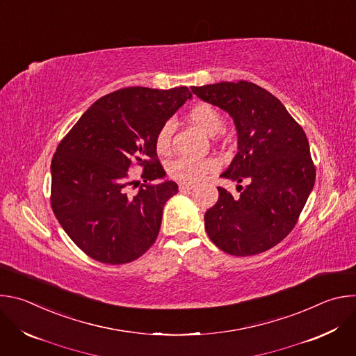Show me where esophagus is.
<instances>
[{
	"instance_id": "34e87169",
	"label": "esophagus",
	"mask_w": 356,
	"mask_h": 356,
	"mask_svg": "<svg viewBox=\"0 0 356 356\" xmlns=\"http://www.w3.org/2000/svg\"><path fill=\"white\" fill-rule=\"evenodd\" d=\"M193 188H194L193 184H187V183H180V184H179V190L183 191V193L190 191V190H193Z\"/></svg>"
}]
</instances>
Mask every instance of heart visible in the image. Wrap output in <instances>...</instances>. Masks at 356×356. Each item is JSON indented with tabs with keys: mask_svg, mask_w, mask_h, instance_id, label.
<instances>
[{
	"mask_svg": "<svg viewBox=\"0 0 356 356\" xmlns=\"http://www.w3.org/2000/svg\"><path fill=\"white\" fill-rule=\"evenodd\" d=\"M190 121L209 135H217L224 128L221 113L209 103H198L188 111ZM173 121H166L158 129L155 136V147L159 154H168L173 145ZM218 169V162L214 158H190L180 156L168 163V175L180 183L194 184L204 179L206 175Z\"/></svg>",
	"mask_w": 356,
	"mask_h": 356,
	"instance_id": "1",
	"label": "heart"
}]
</instances>
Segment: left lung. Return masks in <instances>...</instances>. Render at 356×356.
Masks as SVG:
<instances>
[{
  "label": "left lung",
  "instance_id": "1",
  "mask_svg": "<svg viewBox=\"0 0 356 356\" xmlns=\"http://www.w3.org/2000/svg\"><path fill=\"white\" fill-rule=\"evenodd\" d=\"M201 99L227 111L238 131V154L221 177L248 180L239 198L218 187L204 216L210 239L235 257L265 252L294 228L316 181L306 132L280 99L250 81L191 87Z\"/></svg>",
  "mask_w": 356,
  "mask_h": 356
}]
</instances>
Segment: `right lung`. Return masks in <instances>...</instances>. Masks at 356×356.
I'll list each match as a JSON object with an SVG mask.
<instances>
[{
	"mask_svg": "<svg viewBox=\"0 0 356 356\" xmlns=\"http://www.w3.org/2000/svg\"><path fill=\"white\" fill-rule=\"evenodd\" d=\"M188 98L186 86L117 90L97 99L58 145L50 206L90 258L129 264L155 243L166 201L179 191L175 181L152 183L165 176L155 136ZM135 165L144 169L143 184L127 172Z\"/></svg>",
	"mask_w": 356,
	"mask_h": 356,
	"instance_id": "obj_1",
	"label": "right lung"
}]
</instances>
